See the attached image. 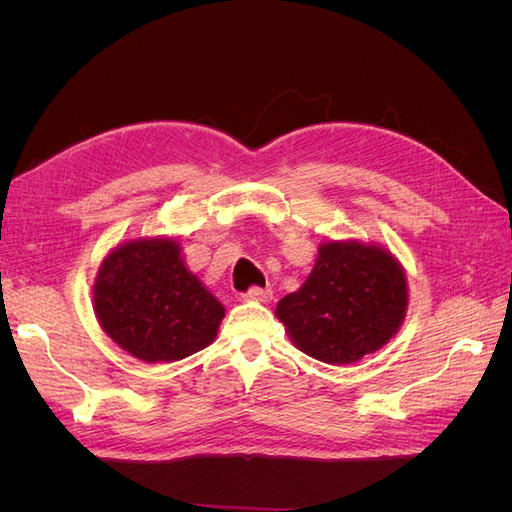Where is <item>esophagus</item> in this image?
Listing matches in <instances>:
<instances>
[{
	"label": "esophagus",
	"instance_id": "esophagus-1",
	"mask_svg": "<svg viewBox=\"0 0 512 512\" xmlns=\"http://www.w3.org/2000/svg\"><path fill=\"white\" fill-rule=\"evenodd\" d=\"M271 297H273V290L271 288L252 286L250 290L245 292V299H252V301H269Z\"/></svg>",
	"mask_w": 512,
	"mask_h": 512
}]
</instances>
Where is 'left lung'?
<instances>
[{
  "mask_svg": "<svg viewBox=\"0 0 512 512\" xmlns=\"http://www.w3.org/2000/svg\"><path fill=\"white\" fill-rule=\"evenodd\" d=\"M408 286L391 252L376 245L327 243L307 282L275 314L305 354L346 365L376 352L406 316Z\"/></svg>",
  "mask_w": 512,
  "mask_h": 512,
  "instance_id": "1",
  "label": "left lung"
}]
</instances>
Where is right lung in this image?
Instances as JSON below:
<instances>
[{
	"label": "right lung",
	"mask_w": 512,
	"mask_h": 512,
	"mask_svg": "<svg viewBox=\"0 0 512 512\" xmlns=\"http://www.w3.org/2000/svg\"><path fill=\"white\" fill-rule=\"evenodd\" d=\"M94 307L115 344L147 363H170L207 348L224 318L222 303L185 269L166 239L117 247L98 271Z\"/></svg>",
	"instance_id": "right-lung-1"
}]
</instances>
